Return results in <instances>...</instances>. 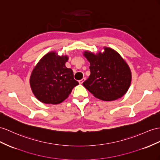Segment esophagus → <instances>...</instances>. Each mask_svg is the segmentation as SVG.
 I'll return each mask as SVG.
<instances>
[{
  "instance_id": "obj_1",
  "label": "esophagus",
  "mask_w": 160,
  "mask_h": 160,
  "mask_svg": "<svg viewBox=\"0 0 160 160\" xmlns=\"http://www.w3.org/2000/svg\"><path fill=\"white\" fill-rule=\"evenodd\" d=\"M85 80H86V78H82V80H79V84H82V83L85 81Z\"/></svg>"
}]
</instances>
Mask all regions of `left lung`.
Segmentation results:
<instances>
[{"label":"left lung","mask_w":160,"mask_h":160,"mask_svg":"<svg viewBox=\"0 0 160 160\" xmlns=\"http://www.w3.org/2000/svg\"><path fill=\"white\" fill-rule=\"evenodd\" d=\"M97 54L86 51L83 55L90 63L91 75L83 86L94 97L105 101L124 96L132 80L130 69L122 56L114 49L103 47Z\"/></svg>","instance_id":"left-lung-1"}]
</instances>
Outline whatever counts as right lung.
Segmentation results:
<instances>
[{"label":"right lung","instance_id":"1","mask_svg":"<svg viewBox=\"0 0 160 160\" xmlns=\"http://www.w3.org/2000/svg\"><path fill=\"white\" fill-rule=\"evenodd\" d=\"M68 55L51 51L43 56L32 72L30 84L36 99L43 103L59 104L79 83L72 69L65 66Z\"/></svg>","mask_w":160,"mask_h":160}]
</instances>
